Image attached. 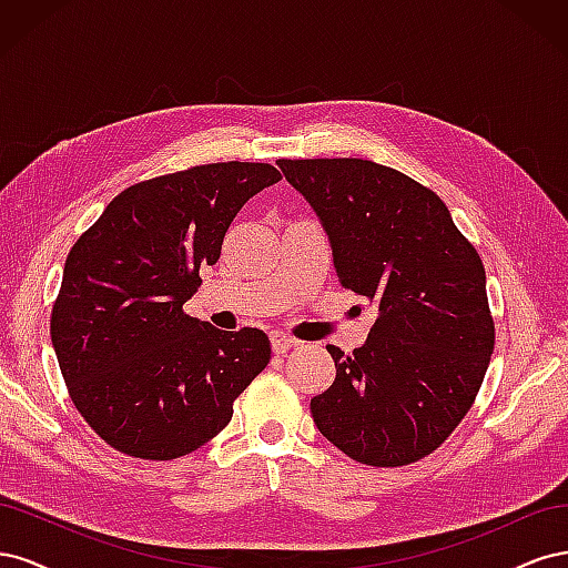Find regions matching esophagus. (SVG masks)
I'll use <instances>...</instances> for the list:
<instances>
[{"label":"esophagus","mask_w":568,"mask_h":568,"mask_svg":"<svg viewBox=\"0 0 568 568\" xmlns=\"http://www.w3.org/2000/svg\"><path fill=\"white\" fill-rule=\"evenodd\" d=\"M270 343H272V351L274 353H286L288 348L296 346V338H291L288 334L284 332H270Z\"/></svg>","instance_id":"esophagus-1"}]
</instances>
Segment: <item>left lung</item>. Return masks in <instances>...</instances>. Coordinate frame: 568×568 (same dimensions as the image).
<instances>
[{
    "instance_id": "8db88e82",
    "label": "left lung",
    "mask_w": 568,
    "mask_h": 568,
    "mask_svg": "<svg viewBox=\"0 0 568 568\" xmlns=\"http://www.w3.org/2000/svg\"><path fill=\"white\" fill-rule=\"evenodd\" d=\"M329 239L338 282L376 307L353 355L326 346L336 379L311 400L320 434L369 467L434 453L484 382L495 326L486 270L445 203L363 159L277 161Z\"/></svg>"
}]
</instances>
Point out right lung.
I'll use <instances>...</instances> for the list:
<instances>
[{
  "instance_id": "add662e5",
  "label": "right lung",
  "mask_w": 568,
  "mask_h": 568,
  "mask_svg": "<svg viewBox=\"0 0 568 568\" xmlns=\"http://www.w3.org/2000/svg\"><path fill=\"white\" fill-rule=\"evenodd\" d=\"M282 180L267 163H211L128 186L65 257L51 346L68 393L111 448L175 459L232 419L270 338L182 313L242 205Z\"/></svg>"
}]
</instances>
